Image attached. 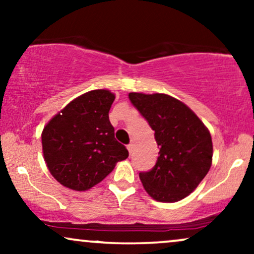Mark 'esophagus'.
Wrapping results in <instances>:
<instances>
[{
  "label": "esophagus",
  "instance_id": "34e87169",
  "mask_svg": "<svg viewBox=\"0 0 254 254\" xmlns=\"http://www.w3.org/2000/svg\"><path fill=\"white\" fill-rule=\"evenodd\" d=\"M127 150H129V153L131 154L133 151V148H135V147H133V143H129L127 145Z\"/></svg>",
  "mask_w": 254,
  "mask_h": 254
}]
</instances>
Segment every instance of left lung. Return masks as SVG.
<instances>
[{"mask_svg": "<svg viewBox=\"0 0 254 254\" xmlns=\"http://www.w3.org/2000/svg\"><path fill=\"white\" fill-rule=\"evenodd\" d=\"M129 99L154 130L160 148L155 166L139 173L145 191L159 202L183 199L210 170V132L193 111L170 95L130 93Z\"/></svg>", "mask_w": 254, "mask_h": 254, "instance_id": "left-lung-1", "label": "left lung"}]
</instances>
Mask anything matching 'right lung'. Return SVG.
<instances>
[{"instance_id":"add662e5","label":"right lung","mask_w":254,"mask_h":254,"mask_svg":"<svg viewBox=\"0 0 254 254\" xmlns=\"http://www.w3.org/2000/svg\"><path fill=\"white\" fill-rule=\"evenodd\" d=\"M115 94L106 89L84 93L46 124L43 153L52 177L65 188L86 191L129 156L115 138L109 112Z\"/></svg>"}]
</instances>
